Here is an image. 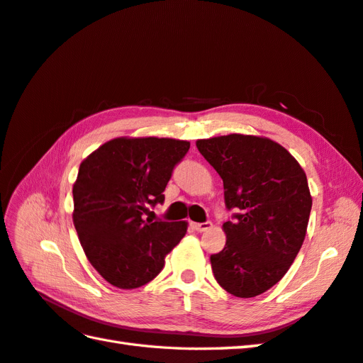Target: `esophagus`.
Here are the masks:
<instances>
[{
	"mask_svg": "<svg viewBox=\"0 0 363 363\" xmlns=\"http://www.w3.org/2000/svg\"><path fill=\"white\" fill-rule=\"evenodd\" d=\"M192 226H194V229H196L197 233H205V231H208V229H211V228H212V223H211V222H205V223H194Z\"/></svg>",
	"mask_w": 363,
	"mask_h": 363,
	"instance_id": "esophagus-1",
	"label": "esophagus"
}]
</instances>
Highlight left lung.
I'll return each instance as SVG.
<instances>
[{
	"instance_id": "obj_1",
	"label": "left lung",
	"mask_w": 363,
	"mask_h": 363,
	"mask_svg": "<svg viewBox=\"0 0 363 363\" xmlns=\"http://www.w3.org/2000/svg\"><path fill=\"white\" fill-rule=\"evenodd\" d=\"M222 177L226 245L211 255L214 277L229 294H263L285 276L306 235L313 199L306 174L286 149L267 137L229 134L196 141Z\"/></svg>"
}]
</instances>
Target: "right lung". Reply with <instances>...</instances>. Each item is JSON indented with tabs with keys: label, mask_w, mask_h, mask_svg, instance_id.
<instances>
[{
	"label": "right lung",
	"mask_w": 363,
	"mask_h": 363,
	"mask_svg": "<svg viewBox=\"0 0 363 363\" xmlns=\"http://www.w3.org/2000/svg\"><path fill=\"white\" fill-rule=\"evenodd\" d=\"M189 141L117 137L79 164L72 220L87 260L115 288L134 289L155 279L188 231V222H152L149 206L163 203L174 166Z\"/></svg>",
	"instance_id": "add662e5"
}]
</instances>
